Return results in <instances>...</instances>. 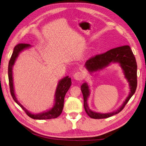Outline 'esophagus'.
<instances>
[{"mask_svg": "<svg viewBox=\"0 0 146 146\" xmlns=\"http://www.w3.org/2000/svg\"><path fill=\"white\" fill-rule=\"evenodd\" d=\"M83 74L81 72H77L74 74V78L78 81L82 80L83 79Z\"/></svg>", "mask_w": 146, "mask_h": 146, "instance_id": "1", "label": "esophagus"}]
</instances>
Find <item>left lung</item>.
<instances>
[{
  "instance_id": "obj_1",
  "label": "left lung",
  "mask_w": 146,
  "mask_h": 146,
  "mask_svg": "<svg viewBox=\"0 0 146 146\" xmlns=\"http://www.w3.org/2000/svg\"><path fill=\"white\" fill-rule=\"evenodd\" d=\"M111 62H118L123 70L125 77L129 83L130 92L129 96L121 107L116 111L110 113H99L91 111L87 104L90 96L89 86L87 83H83L81 90L83 96L84 108L87 114L93 119L107 118L121 112L125 107L136 90L137 87V64L135 57L129 46H123L112 48L101 54L96 55L86 61L85 67L90 72L97 71L108 66Z\"/></svg>"
}]
</instances>
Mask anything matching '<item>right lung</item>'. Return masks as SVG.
Returning a JSON list of instances; mask_svg holds the SVG:
<instances>
[{"instance_id":"add662e5","label":"right lung","mask_w":146,"mask_h":146,"mask_svg":"<svg viewBox=\"0 0 146 146\" xmlns=\"http://www.w3.org/2000/svg\"><path fill=\"white\" fill-rule=\"evenodd\" d=\"M30 47V44L25 43H20L16 45L15 48L12 54V55L10 58L9 64H8V80H9V86L10 90V93L12 96L13 99L18 104L20 107L24 110V111L27 115L31 118L34 119H54L58 117L62 113L63 107H64V99L66 92L69 90V88L71 85V79L68 76L63 78V79L58 82V86H57L56 92H55V101L54 107L50 110H48L47 112L42 113L41 114H32L30 113L28 110H26L23 105H22L19 101L17 100L14 88H13V76H12V69L13 66L14 65L16 59L17 58L19 53L23 50L25 48H29Z\"/></svg>"}]
</instances>
